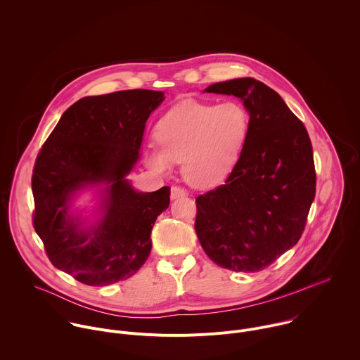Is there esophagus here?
Segmentation results:
<instances>
[{
  "mask_svg": "<svg viewBox=\"0 0 360 360\" xmlns=\"http://www.w3.org/2000/svg\"><path fill=\"white\" fill-rule=\"evenodd\" d=\"M186 195H187V191L184 188H181V187L174 186L170 190V198L172 200H177V198H181V197H186Z\"/></svg>",
  "mask_w": 360,
  "mask_h": 360,
  "instance_id": "34e87169",
  "label": "esophagus"
}]
</instances>
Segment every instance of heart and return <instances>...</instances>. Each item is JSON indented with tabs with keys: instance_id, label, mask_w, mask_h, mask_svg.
Returning a JSON list of instances; mask_svg holds the SVG:
<instances>
[{
	"instance_id": "b5f03b06",
	"label": "heart",
	"mask_w": 360,
	"mask_h": 360,
	"mask_svg": "<svg viewBox=\"0 0 360 360\" xmlns=\"http://www.w3.org/2000/svg\"><path fill=\"white\" fill-rule=\"evenodd\" d=\"M250 132V117L238 101L221 104L186 100L159 121L156 138L143 152L145 165L159 174L181 162L184 180L195 187L221 181L238 162Z\"/></svg>"
}]
</instances>
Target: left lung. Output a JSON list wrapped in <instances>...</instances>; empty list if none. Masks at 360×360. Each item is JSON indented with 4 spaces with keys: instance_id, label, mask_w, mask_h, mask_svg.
<instances>
[{
    "instance_id": "8db88e82",
    "label": "left lung",
    "mask_w": 360,
    "mask_h": 360,
    "mask_svg": "<svg viewBox=\"0 0 360 360\" xmlns=\"http://www.w3.org/2000/svg\"><path fill=\"white\" fill-rule=\"evenodd\" d=\"M235 96L250 117L248 142L225 184L195 198V232L224 269L253 273L291 249L315 197L312 146L283 98L252 77L211 84Z\"/></svg>"
}]
</instances>
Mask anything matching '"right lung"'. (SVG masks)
<instances>
[{"mask_svg":"<svg viewBox=\"0 0 360 360\" xmlns=\"http://www.w3.org/2000/svg\"><path fill=\"white\" fill-rule=\"evenodd\" d=\"M163 91L127 90L84 97L65 111L39 152L34 174V226L55 267L87 285L129 278L146 262L156 218L170 187L143 193L127 176L139 160L145 125ZM96 188L94 221L72 208Z\"/></svg>","mask_w":360,"mask_h":360,"instance_id":"1","label":"right lung"}]
</instances>
